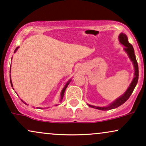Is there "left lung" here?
<instances>
[{
    "instance_id": "obj_1",
    "label": "left lung",
    "mask_w": 146,
    "mask_h": 146,
    "mask_svg": "<svg viewBox=\"0 0 146 146\" xmlns=\"http://www.w3.org/2000/svg\"><path fill=\"white\" fill-rule=\"evenodd\" d=\"M119 41L122 45H123L124 47V51L127 54V55L129 56V58L130 60L132 62L133 66H134V78L133 79V81L131 82V84L128 88L127 90H126V92L122 94V96H120V97H118L116 99L115 101L112 102L111 103H110V105H108L106 107H96L94 106V105H91L90 104L88 105L89 107L92 108L97 109V110H103V111H106V110H113V109L118 108L119 106L122 105L123 103H125V102L129 99L130 96L131 95L132 92L134 90L135 86H136L138 82V78H139V68H138V64L137 62L136 57H135V54L134 52V49H133V45L129 43V41H128V37L124 33H121L120 35H119L118 36Z\"/></svg>"
}]
</instances>
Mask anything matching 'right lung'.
<instances>
[{
	"label": "right lung",
	"instance_id": "add662e5",
	"mask_svg": "<svg viewBox=\"0 0 146 146\" xmlns=\"http://www.w3.org/2000/svg\"><path fill=\"white\" fill-rule=\"evenodd\" d=\"M18 48H19V47H17V48L15 49V52H14V53H15V52H16V51L17 50V49H18ZM11 60H12V59H11ZM10 73H11V68H10ZM71 79H70V80H68L67 82H66V84H65V86H64V88H63V89H62V91H61V94H60V96H61V97H60V102L62 101V99H63V96H64V92H65V90H66V88H67L68 85V84H69L70 82H71ZM10 82H11V87L13 88V84H12V81H11V74H10ZM22 101L23 102V103H24V104H26V105H28V104H26V103H25V102H24V101H23L22 100ZM56 106H57V105H56ZM36 108L42 109V108Z\"/></svg>",
	"mask_w": 146,
	"mask_h": 146
}]
</instances>
